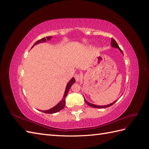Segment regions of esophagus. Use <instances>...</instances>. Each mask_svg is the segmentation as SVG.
Segmentation results:
<instances>
[{"label": "esophagus", "instance_id": "34e87169", "mask_svg": "<svg viewBox=\"0 0 149 149\" xmlns=\"http://www.w3.org/2000/svg\"><path fill=\"white\" fill-rule=\"evenodd\" d=\"M74 78H75V79L76 81V82H78V81H79L80 79H81V76L80 74H76L74 75Z\"/></svg>", "mask_w": 149, "mask_h": 149}]
</instances>
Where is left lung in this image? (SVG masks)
Here are the masks:
<instances>
[{"label":"left lung","instance_id":"left-lung-1","mask_svg":"<svg viewBox=\"0 0 149 149\" xmlns=\"http://www.w3.org/2000/svg\"><path fill=\"white\" fill-rule=\"evenodd\" d=\"M111 47H113V48H118V49H119V50L120 52V53H121L122 54H123V55H124L123 51H122L121 49H120L119 47L118 46V43H117V42L115 41V40H114L113 38H111ZM84 101H85V102H86V103L88 105H89V106H91V107H94V108H105V107H110V106H111L112 105H113L117 101H114L113 102H112V103L109 104L105 105V106H98V105H96V104H92V103H90V102H89L88 101H87L86 100H85V99H84Z\"/></svg>","mask_w":149,"mask_h":149}]
</instances>
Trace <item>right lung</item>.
Returning a JSON list of instances; mask_svg holds the SVG:
<instances>
[{
  "instance_id": "add662e5",
  "label": "right lung",
  "mask_w": 149,
  "mask_h": 149,
  "mask_svg": "<svg viewBox=\"0 0 149 149\" xmlns=\"http://www.w3.org/2000/svg\"><path fill=\"white\" fill-rule=\"evenodd\" d=\"M52 38V37H46L45 38H43L42 39H40L39 40H38L37 42H36L32 46L33 48L35 45H37L40 43H43V42H46L47 40H49L51 38ZM75 83V79L74 78H72L70 81L68 83L67 85H66V89H65V94H64V96H63V99L61 100V101H60V102H58L57 104L54 106L53 107L51 108L50 109H48V110H46V111H42L43 112H44V113H46V114H53V113H56V112H58L61 111L62 109H63V108L65 107V97H66L67 94H68V93L69 90L71 88V86L72 85H73L74 83Z\"/></svg>"
}]
</instances>
